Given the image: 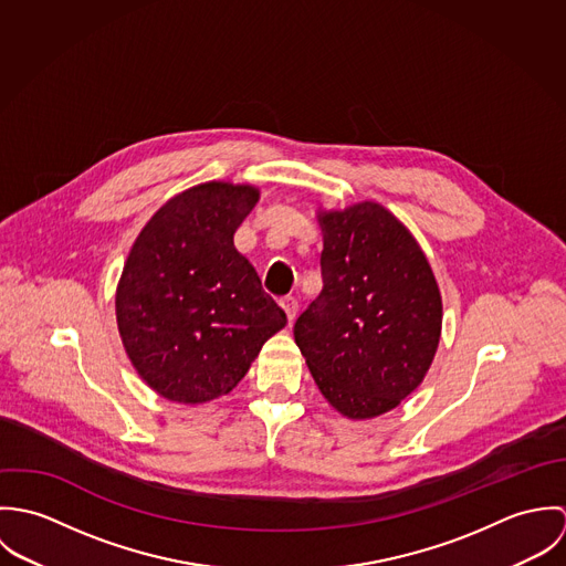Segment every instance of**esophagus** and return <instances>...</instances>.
I'll return each instance as SVG.
<instances>
[{
	"label": "esophagus",
	"mask_w": 566,
	"mask_h": 566,
	"mask_svg": "<svg viewBox=\"0 0 566 566\" xmlns=\"http://www.w3.org/2000/svg\"><path fill=\"white\" fill-rule=\"evenodd\" d=\"M279 303H281V307L285 310L287 321L294 323V318H296V314H298V301H296L294 296H283Z\"/></svg>",
	"instance_id": "34e87169"
}]
</instances>
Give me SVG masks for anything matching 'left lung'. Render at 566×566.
Segmentation results:
<instances>
[{
    "label": "left lung",
    "instance_id": "left-lung-1",
    "mask_svg": "<svg viewBox=\"0 0 566 566\" xmlns=\"http://www.w3.org/2000/svg\"><path fill=\"white\" fill-rule=\"evenodd\" d=\"M321 224L323 292L298 316L294 339L324 399L348 418H373L429 370L440 292L416 240L381 205L331 211Z\"/></svg>",
    "mask_w": 566,
    "mask_h": 566
}]
</instances>
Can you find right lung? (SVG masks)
<instances>
[{"label":"right lung","instance_id":"obj_1","mask_svg":"<svg viewBox=\"0 0 566 566\" xmlns=\"http://www.w3.org/2000/svg\"><path fill=\"white\" fill-rule=\"evenodd\" d=\"M248 185L205 182L153 216L117 287V324L144 381L176 403L231 392L287 323L233 235L256 205Z\"/></svg>","mask_w":566,"mask_h":566}]
</instances>
